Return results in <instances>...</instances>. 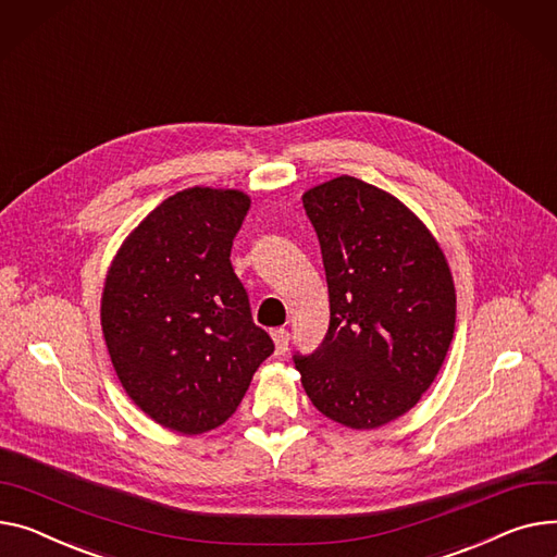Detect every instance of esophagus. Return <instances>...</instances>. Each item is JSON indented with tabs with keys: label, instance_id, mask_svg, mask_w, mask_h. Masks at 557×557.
Returning <instances> with one entry per match:
<instances>
[{
	"label": "esophagus",
	"instance_id": "34e87169",
	"mask_svg": "<svg viewBox=\"0 0 557 557\" xmlns=\"http://www.w3.org/2000/svg\"><path fill=\"white\" fill-rule=\"evenodd\" d=\"M273 343H275V354H286V349H288V341H290V333L286 331V329H275L273 333Z\"/></svg>",
	"mask_w": 557,
	"mask_h": 557
}]
</instances>
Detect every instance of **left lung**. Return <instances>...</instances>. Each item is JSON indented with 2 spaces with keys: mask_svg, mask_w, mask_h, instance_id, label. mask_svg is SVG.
I'll return each mask as SVG.
<instances>
[{
  "mask_svg": "<svg viewBox=\"0 0 557 557\" xmlns=\"http://www.w3.org/2000/svg\"><path fill=\"white\" fill-rule=\"evenodd\" d=\"M329 286L322 345L295 354L311 403L354 430L410 412L436 379L455 333L446 255L389 193L338 176L302 195Z\"/></svg>",
  "mask_w": 557,
  "mask_h": 557,
  "instance_id": "left-lung-1",
  "label": "left lung"
}]
</instances>
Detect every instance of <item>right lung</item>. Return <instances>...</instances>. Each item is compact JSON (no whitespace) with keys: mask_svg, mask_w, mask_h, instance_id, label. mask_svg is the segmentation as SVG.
I'll return each instance as SVG.
<instances>
[{"mask_svg":"<svg viewBox=\"0 0 557 557\" xmlns=\"http://www.w3.org/2000/svg\"><path fill=\"white\" fill-rule=\"evenodd\" d=\"M248 208L239 190H181L127 235L107 271L100 324L111 364L140 410L181 434L226 423L275 349L231 264Z\"/></svg>","mask_w":557,"mask_h":557,"instance_id":"obj_1","label":"right lung"}]
</instances>
